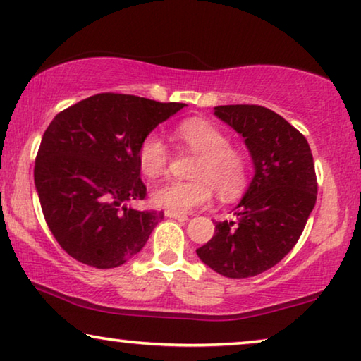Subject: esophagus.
<instances>
[{
	"label": "esophagus",
	"instance_id": "1",
	"mask_svg": "<svg viewBox=\"0 0 361 361\" xmlns=\"http://www.w3.org/2000/svg\"><path fill=\"white\" fill-rule=\"evenodd\" d=\"M166 216H169V219H176V220H189V216L185 214H180V212H174V210H166Z\"/></svg>",
	"mask_w": 361,
	"mask_h": 361
}]
</instances>
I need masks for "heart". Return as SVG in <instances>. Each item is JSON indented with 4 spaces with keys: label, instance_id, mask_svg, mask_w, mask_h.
Returning <instances> with one entry per match:
<instances>
[{
    "label": "heart",
    "instance_id": "1",
    "mask_svg": "<svg viewBox=\"0 0 361 361\" xmlns=\"http://www.w3.org/2000/svg\"><path fill=\"white\" fill-rule=\"evenodd\" d=\"M176 135L187 149L199 154L192 167V180H166L152 190L157 207L187 212L207 204L212 192L220 200L230 202L243 194L250 182V157L243 149L231 146L228 136L204 118H189L179 123ZM137 166L146 177H159L169 164L171 152L164 137L151 131L137 146Z\"/></svg>",
    "mask_w": 361,
    "mask_h": 361
}]
</instances>
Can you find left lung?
Listing matches in <instances>:
<instances>
[{
  "instance_id": "1",
  "label": "left lung",
  "mask_w": 361,
  "mask_h": 361,
  "mask_svg": "<svg viewBox=\"0 0 361 361\" xmlns=\"http://www.w3.org/2000/svg\"><path fill=\"white\" fill-rule=\"evenodd\" d=\"M215 115L245 137L255 177L235 219L216 221L197 255L221 276L251 278L278 264L302 235L317 200L312 152L302 133L269 108L224 105Z\"/></svg>"
}]
</instances>
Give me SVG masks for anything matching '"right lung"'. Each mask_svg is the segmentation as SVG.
I'll list each match as a JSON object with an SVG mask.
<instances>
[{"mask_svg":"<svg viewBox=\"0 0 361 361\" xmlns=\"http://www.w3.org/2000/svg\"><path fill=\"white\" fill-rule=\"evenodd\" d=\"M184 106L98 93L51 121L36 156L34 182L49 230L73 259L110 269L142 250L164 214L126 207L146 197L137 146Z\"/></svg>","mask_w":361,"mask_h":361,"instance_id":"right-lung-1","label":"right lung"}]
</instances>
